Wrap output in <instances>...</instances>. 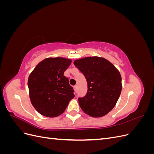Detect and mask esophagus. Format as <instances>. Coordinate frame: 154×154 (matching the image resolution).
Masks as SVG:
<instances>
[{"instance_id": "34e87169", "label": "esophagus", "mask_w": 154, "mask_h": 154, "mask_svg": "<svg viewBox=\"0 0 154 154\" xmlns=\"http://www.w3.org/2000/svg\"><path fill=\"white\" fill-rule=\"evenodd\" d=\"M74 91H75V92H77V90H78V86H77V85L74 86Z\"/></svg>"}]
</instances>
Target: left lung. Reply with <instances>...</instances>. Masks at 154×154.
<instances>
[{"instance_id":"1","label":"left lung","mask_w":154,"mask_h":154,"mask_svg":"<svg viewBox=\"0 0 154 154\" xmlns=\"http://www.w3.org/2000/svg\"><path fill=\"white\" fill-rule=\"evenodd\" d=\"M74 64L87 82L86 95L78 98L82 110L94 118L108 114L122 92V76L118 70L107 60L97 57L77 60Z\"/></svg>"}]
</instances>
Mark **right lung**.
Returning <instances> with one entry per match:
<instances>
[{
    "label": "right lung",
    "mask_w": 154,
    "mask_h": 154,
    "mask_svg": "<svg viewBox=\"0 0 154 154\" xmlns=\"http://www.w3.org/2000/svg\"><path fill=\"white\" fill-rule=\"evenodd\" d=\"M71 63L70 59L48 58L30 74L27 85L31 102L42 116L54 118L62 114L74 97L73 87L63 75Z\"/></svg>",
    "instance_id": "1"
}]
</instances>
